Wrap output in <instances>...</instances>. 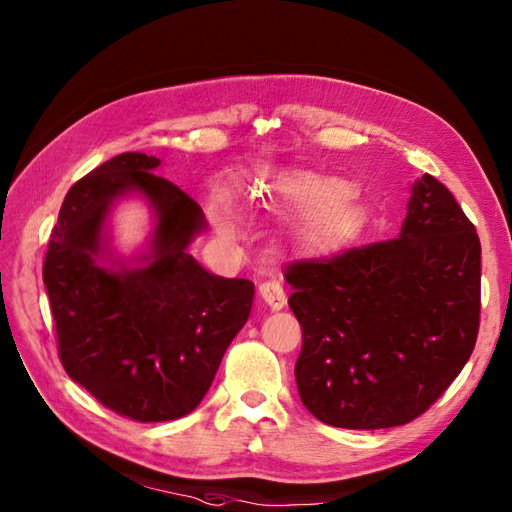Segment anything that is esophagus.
<instances>
[{"label":"esophagus","instance_id":"1","mask_svg":"<svg viewBox=\"0 0 512 512\" xmlns=\"http://www.w3.org/2000/svg\"><path fill=\"white\" fill-rule=\"evenodd\" d=\"M259 297L266 301V306L270 310H281L286 306V290L281 288L279 281L275 279H268L264 284H259Z\"/></svg>","mask_w":512,"mask_h":512}]
</instances>
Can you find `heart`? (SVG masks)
Listing matches in <instances>:
<instances>
[{
  "label": "heart",
  "instance_id": "1",
  "mask_svg": "<svg viewBox=\"0 0 512 512\" xmlns=\"http://www.w3.org/2000/svg\"><path fill=\"white\" fill-rule=\"evenodd\" d=\"M347 198L350 187L343 180L310 171H264L250 187V200L259 209L301 213L297 235L308 248H328L350 235L354 211L345 204ZM217 217L228 233L239 231L237 215L228 206H222Z\"/></svg>",
  "mask_w": 512,
  "mask_h": 512
}]
</instances>
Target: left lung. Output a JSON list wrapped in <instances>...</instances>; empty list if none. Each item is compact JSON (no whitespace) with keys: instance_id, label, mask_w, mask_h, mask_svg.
Masks as SVG:
<instances>
[{"instance_id":"left-lung-1","label":"left lung","mask_w":512,"mask_h":512,"mask_svg":"<svg viewBox=\"0 0 512 512\" xmlns=\"http://www.w3.org/2000/svg\"><path fill=\"white\" fill-rule=\"evenodd\" d=\"M482 246L451 191L413 182L389 242L286 270L301 402L341 429L400 427L462 372L480 328Z\"/></svg>"}]
</instances>
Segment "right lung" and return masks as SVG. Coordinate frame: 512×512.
Instances as JSON below:
<instances>
[{
	"label": "right lung",
	"instance_id": "right-lung-1",
	"mask_svg": "<svg viewBox=\"0 0 512 512\" xmlns=\"http://www.w3.org/2000/svg\"><path fill=\"white\" fill-rule=\"evenodd\" d=\"M160 165L127 151L76 182L43 264L65 372L138 422L176 420L200 405L255 297L253 281L213 275L191 255L209 224L187 193L156 176ZM132 197L150 206L152 231L123 254L111 213Z\"/></svg>",
	"mask_w": 512,
	"mask_h": 512
}]
</instances>
